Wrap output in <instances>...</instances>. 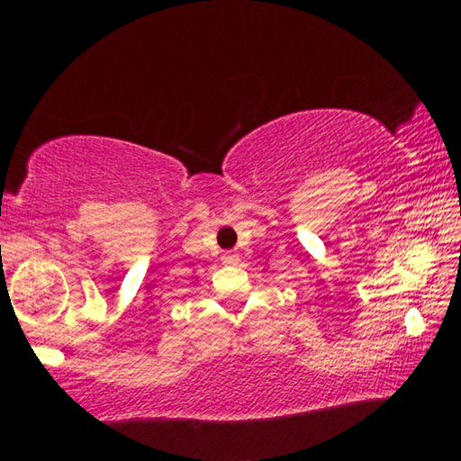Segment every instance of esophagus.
Listing matches in <instances>:
<instances>
[{
	"label": "esophagus",
	"mask_w": 461,
	"mask_h": 461,
	"mask_svg": "<svg viewBox=\"0 0 461 461\" xmlns=\"http://www.w3.org/2000/svg\"><path fill=\"white\" fill-rule=\"evenodd\" d=\"M221 262L228 264V267H233V264L240 262V254L238 252H225L221 256Z\"/></svg>",
	"instance_id": "1"
}]
</instances>
